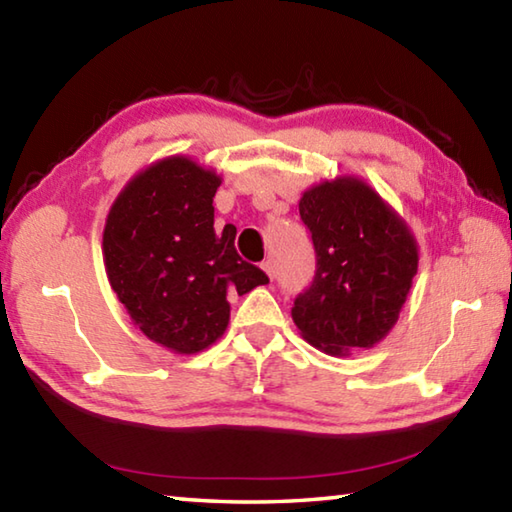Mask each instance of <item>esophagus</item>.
I'll use <instances>...</instances> for the list:
<instances>
[{
	"mask_svg": "<svg viewBox=\"0 0 512 512\" xmlns=\"http://www.w3.org/2000/svg\"><path fill=\"white\" fill-rule=\"evenodd\" d=\"M262 271H264V273L273 280L275 271H273V262H271V259H264V262H262Z\"/></svg>",
	"mask_w": 512,
	"mask_h": 512,
	"instance_id": "esophagus-1",
	"label": "esophagus"
}]
</instances>
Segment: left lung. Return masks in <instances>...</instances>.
I'll list each match as a JSON object with an SVG mask.
<instances>
[{"label": "left lung", "mask_w": 512, "mask_h": 512, "mask_svg": "<svg viewBox=\"0 0 512 512\" xmlns=\"http://www.w3.org/2000/svg\"><path fill=\"white\" fill-rule=\"evenodd\" d=\"M298 207L314 241L316 275L293 302V323L334 357L372 348L397 323L418 273L409 225L352 176L307 189Z\"/></svg>", "instance_id": "1"}]
</instances>
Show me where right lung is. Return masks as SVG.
Returning <instances> with one entry per match:
<instances>
[{
    "mask_svg": "<svg viewBox=\"0 0 512 512\" xmlns=\"http://www.w3.org/2000/svg\"><path fill=\"white\" fill-rule=\"evenodd\" d=\"M219 185L214 171L171 155L121 189L103 230L112 291L151 341L176 354L210 348L228 327V293L268 282L239 257L235 225L216 232Z\"/></svg>",
    "mask_w": 512,
    "mask_h": 512,
    "instance_id": "right-lung-1",
    "label": "right lung"
}]
</instances>
